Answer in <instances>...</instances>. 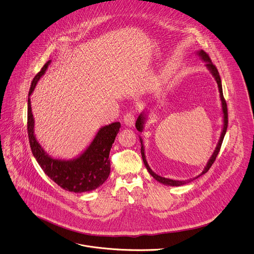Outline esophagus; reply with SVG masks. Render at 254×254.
Segmentation results:
<instances>
[{
	"label": "esophagus",
	"mask_w": 254,
	"mask_h": 254,
	"mask_svg": "<svg viewBox=\"0 0 254 254\" xmlns=\"http://www.w3.org/2000/svg\"><path fill=\"white\" fill-rule=\"evenodd\" d=\"M124 124L128 127H132L134 126V116L131 113H127L125 117H124Z\"/></svg>",
	"instance_id": "1"
}]
</instances>
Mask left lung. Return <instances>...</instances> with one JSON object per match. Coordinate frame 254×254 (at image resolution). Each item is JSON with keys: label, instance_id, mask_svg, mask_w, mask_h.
Segmentation results:
<instances>
[{"label": "left lung", "instance_id": "1", "mask_svg": "<svg viewBox=\"0 0 254 254\" xmlns=\"http://www.w3.org/2000/svg\"><path fill=\"white\" fill-rule=\"evenodd\" d=\"M196 54L200 57L201 60H203L204 62H206L205 66L207 67V69L210 71V73L213 75V77L215 78L217 84H218V88H219V92H220V99H221V102H222V114H223V127H222V131H221V135H220V138H219V141H218V144L212 154V156L210 157V159L208 160L206 166L204 167L203 171L201 174H199L198 176L194 177L193 179H189V180H173V179H169V178H165V177H162L158 174H156L155 172L152 171V169L149 167L148 163H147V160H146V157H145V152H144V145H143V140H142V137L139 135V140H140V143H141V148H140V151H141V156H142V160H143V163L147 169V171L149 172V174L155 179L157 180L159 183L163 184V185H166V186H173V187H178V186H182V185H185L197 178H199L200 176H202L203 174L207 173L208 170L211 168L212 164L215 162L216 158H217V155L219 154V151L221 149V146H222V143H223V140H224V137H225V134L227 132V128H228V108H227V103L225 101V98H224V95H223V87H222V80H221V77L219 75V72H218V69L216 68V66L212 63V60L210 59L209 55L204 51V50H198L196 51ZM148 113L147 111H143L142 113H140V115L138 116L137 120H136V123H135V127L138 131L142 132L144 130V125L148 119Z\"/></svg>", "mask_w": 254, "mask_h": 254}]
</instances>
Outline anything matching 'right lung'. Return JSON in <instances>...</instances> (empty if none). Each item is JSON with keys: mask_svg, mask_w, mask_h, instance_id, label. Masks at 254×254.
Here are the masks:
<instances>
[{"mask_svg": "<svg viewBox=\"0 0 254 254\" xmlns=\"http://www.w3.org/2000/svg\"><path fill=\"white\" fill-rule=\"evenodd\" d=\"M50 63L51 60L47 61L33 78L28 92L27 132L30 148L41 169L58 186L73 193L90 192L103 185L110 175V150L120 131L121 124L116 122L100 127L90 144L74 158L62 159L49 155L34 134L30 96Z\"/></svg>", "mask_w": 254, "mask_h": 254, "instance_id": "right-lung-1", "label": "right lung"}]
</instances>
